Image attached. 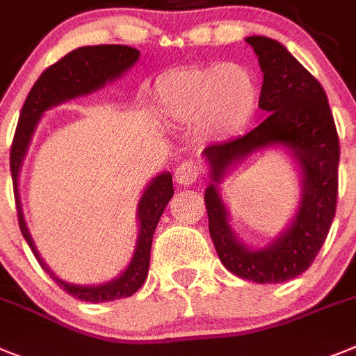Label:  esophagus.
I'll list each match as a JSON object with an SVG mask.
<instances>
[{"instance_id":"esophagus-1","label":"esophagus","mask_w":356,"mask_h":356,"mask_svg":"<svg viewBox=\"0 0 356 356\" xmlns=\"http://www.w3.org/2000/svg\"><path fill=\"white\" fill-rule=\"evenodd\" d=\"M200 175H202V167L198 162H193V160H185L180 165L176 167L175 180L176 184L180 185H193L194 181L198 180Z\"/></svg>"}]
</instances>
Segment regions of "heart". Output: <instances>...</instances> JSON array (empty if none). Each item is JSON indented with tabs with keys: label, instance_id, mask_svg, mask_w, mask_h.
<instances>
[{
	"label": "heart",
	"instance_id": "1",
	"mask_svg": "<svg viewBox=\"0 0 356 356\" xmlns=\"http://www.w3.org/2000/svg\"><path fill=\"white\" fill-rule=\"evenodd\" d=\"M154 99L169 122L189 126L202 120L209 135L234 138L256 118L261 90L250 68L221 63L162 75L154 84Z\"/></svg>",
	"mask_w": 356,
	"mask_h": 356
}]
</instances>
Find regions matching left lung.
Here are the masks:
<instances>
[{
    "label": "left lung",
    "instance_id": "8db88e82",
    "mask_svg": "<svg viewBox=\"0 0 356 356\" xmlns=\"http://www.w3.org/2000/svg\"><path fill=\"white\" fill-rule=\"evenodd\" d=\"M263 72L259 108L265 120L236 140L203 149L211 184L205 189L209 232L227 270L247 281L270 284L309 268L335 218L340 145L326 91L275 39L250 35ZM268 147L284 148L298 163L301 200L286 229L266 248L252 249L233 232L219 193L224 176L245 157Z\"/></svg>",
    "mask_w": 356,
    "mask_h": 356
}]
</instances>
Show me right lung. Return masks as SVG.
I'll list each match as a JSON object with an SVG mask.
<instances>
[{"label": "right lung", "instance_id": "1", "mask_svg": "<svg viewBox=\"0 0 356 356\" xmlns=\"http://www.w3.org/2000/svg\"><path fill=\"white\" fill-rule=\"evenodd\" d=\"M140 57V51L126 44H97V47H83L70 51L56 65L48 66L35 81L26 97L23 109H21L19 122L16 127V135L10 149V172L12 184H14V198H16L17 221L23 238L26 239L29 247L32 248L33 256L39 261L42 270L50 275L70 296L75 299L86 300V302H108V300L122 299L133 296L138 288L144 284L149 272V257H151V243L160 216L165 211L167 203L172 198L171 172H160L149 181L147 187L142 193L136 207L138 218V236L129 265L126 266L120 275L102 284H72L63 281L51 272L50 266L39 254L38 247L32 239L29 227H26L23 205L19 196V175L21 167L29 153V145L35 133L39 120L54 106H59L66 100L77 99L100 90L108 83H113L118 77H122L127 70L135 65Z\"/></svg>", "mask_w": 356, "mask_h": 356}]
</instances>
